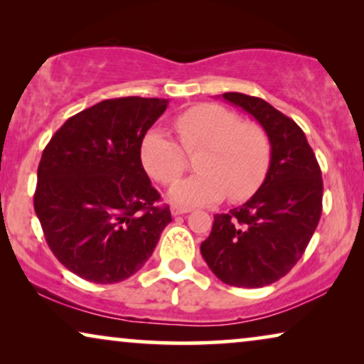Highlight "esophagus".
I'll return each instance as SVG.
<instances>
[{
    "label": "esophagus",
    "instance_id": "1",
    "mask_svg": "<svg viewBox=\"0 0 364 364\" xmlns=\"http://www.w3.org/2000/svg\"><path fill=\"white\" fill-rule=\"evenodd\" d=\"M191 212V208H183V207H172L171 213L172 215H183V213Z\"/></svg>",
    "mask_w": 364,
    "mask_h": 364
}]
</instances>
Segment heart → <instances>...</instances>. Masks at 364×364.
<instances>
[{
	"instance_id": "b5f03b06",
	"label": "heart",
	"mask_w": 364,
	"mask_h": 364,
	"mask_svg": "<svg viewBox=\"0 0 364 364\" xmlns=\"http://www.w3.org/2000/svg\"><path fill=\"white\" fill-rule=\"evenodd\" d=\"M173 127L181 144L162 129L149 131L141 144L144 168L164 186L186 168L183 150L198 152V173L176 182L168 191L173 203L210 205L223 197L238 202L260 187L270 162V142L258 124L242 122L238 114L218 104H198L178 114Z\"/></svg>"
}]
</instances>
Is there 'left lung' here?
Here are the masks:
<instances>
[{
    "label": "left lung",
    "mask_w": 364,
    "mask_h": 364,
    "mask_svg": "<svg viewBox=\"0 0 364 364\" xmlns=\"http://www.w3.org/2000/svg\"><path fill=\"white\" fill-rule=\"evenodd\" d=\"M222 97L263 127L270 166L260 188L243 205L213 215L200 253L218 280L260 288L285 277L310 243L321 217V171L295 121L260 97L242 92Z\"/></svg>",
    "instance_id": "8db88e82"
}]
</instances>
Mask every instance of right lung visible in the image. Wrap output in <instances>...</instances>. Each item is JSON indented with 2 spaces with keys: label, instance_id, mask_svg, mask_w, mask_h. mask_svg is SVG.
<instances>
[{
  "label": "right lung",
  "instance_id": "right-lung-1",
  "mask_svg": "<svg viewBox=\"0 0 364 364\" xmlns=\"http://www.w3.org/2000/svg\"><path fill=\"white\" fill-rule=\"evenodd\" d=\"M167 104L106 99L69 117L44 149L34 212L54 257L84 280L132 277L172 222L141 161L142 139Z\"/></svg>",
  "mask_w": 364,
  "mask_h": 364
}]
</instances>
